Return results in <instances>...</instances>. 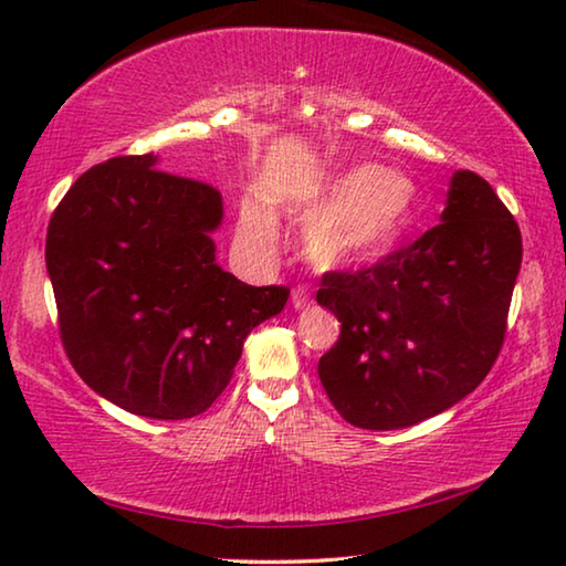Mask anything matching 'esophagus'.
<instances>
[{
    "mask_svg": "<svg viewBox=\"0 0 566 566\" xmlns=\"http://www.w3.org/2000/svg\"><path fill=\"white\" fill-rule=\"evenodd\" d=\"M292 304H294V310H304V306L312 304L306 286H294V290H292Z\"/></svg>",
    "mask_w": 566,
    "mask_h": 566,
    "instance_id": "esophagus-1",
    "label": "esophagus"
}]
</instances>
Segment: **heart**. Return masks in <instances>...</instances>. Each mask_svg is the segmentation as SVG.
<instances>
[{
    "instance_id": "heart-1",
    "label": "heart",
    "mask_w": 566,
    "mask_h": 566,
    "mask_svg": "<svg viewBox=\"0 0 566 566\" xmlns=\"http://www.w3.org/2000/svg\"><path fill=\"white\" fill-rule=\"evenodd\" d=\"M296 212L318 214L302 229V252L317 266H349L375 260L397 242L415 207V185L395 169L364 165L332 179L317 197L296 199ZM242 234L254 244L274 237L260 209H242Z\"/></svg>"
}]
</instances>
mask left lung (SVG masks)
Returning a JSON list of instances; mask_svg holds the SVG:
<instances>
[{
  "label": "left lung",
  "mask_w": 566,
  "mask_h": 566,
  "mask_svg": "<svg viewBox=\"0 0 566 566\" xmlns=\"http://www.w3.org/2000/svg\"><path fill=\"white\" fill-rule=\"evenodd\" d=\"M522 234L490 181L457 171L442 222L359 270H332L317 302L342 322L319 379L342 419L405 429L457 405L500 357Z\"/></svg>",
  "instance_id": "1"
}]
</instances>
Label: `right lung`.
<instances>
[{"label": "right lung", "mask_w": 566, "mask_h": 566, "mask_svg": "<svg viewBox=\"0 0 566 566\" xmlns=\"http://www.w3.org/2000/svg\"><path fill=\"white\" fill-rule=\"evenodd\" d=\"M222 195L114 157L74 181L46 229L62 347L87 385L147 419H191L214 405L256 324L286 286H249L214 262Z\"/></svg>", "instance_id": "1"}]
</instances>
